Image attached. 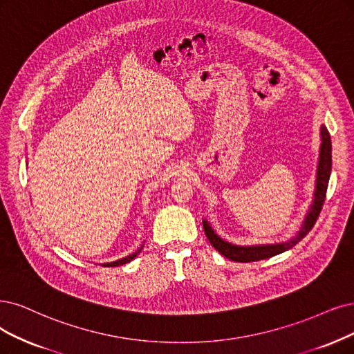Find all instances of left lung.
Here are the masks:
<instances>
[{
	"instance_id": "left-lung-1",
	"label": "left lung",
	"mask_w": 354,
	"mask_h": 354,
	"mask_svg": "<svg viewBox=\"0 0 354 354\" xmlns=\"http://www.w3.org/2000/svg\"><path fill=\"white\" fill-rule=\"evenodd\" d=\"M331 137L328 129L325 125H321V147H319V159L317 167V179H315V191H313V200L309 210L304 218V223L297 230L295 236L286 242L280 243H261V245H236L232 243L216 233L205 218H203V227L205 232L207 239L216 248V250L229 259L236 261V263H252L279 255L284 251H289L296 243L302 241L310 229L315 225V221L321 213V208L325 201L326 188H328V180L331 175Z\"/></svg>"
}]
</instances>
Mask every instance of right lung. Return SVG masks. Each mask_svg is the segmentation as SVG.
Wrapping results in <instances>:
<instances>
[{
    "label": "right lung",
    "instance_id": "right-lung-1",
    "mask_svg": "<svg viewBox=\"0 0 354 354\" xmlns=\"http://www.w3.org/2000/svg\"><path fill=\"white\" fill-rule=\"evenodd\" d=\"M142 246H144V243L138 248V250L136 251V252H133V254H129V255H127V257H124V258H121V259H116V261H112V263H104V264H102L103 267H118V266H124V264H127V263H129V261H133L140 252H141V250H142Z\"/></svg>",
    "mask_w": 354,
    "mask_h": 354
}]
</instances>
